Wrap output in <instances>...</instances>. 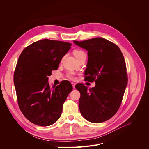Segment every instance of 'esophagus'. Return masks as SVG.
I'll list each match as a JSON object with an SVG mask.
<instances>
[{"label":"esophagus","mask_w":149,"mask_h":149,"mask_svg":"<svg viewBox=\"0 0 149 149\" xmlns=\"http://www.w3.org/2000/svg\"><path fill=\"white\" fill-rule=\"evenodd\" d=\"M72 87L74 89H75V83H72Z\"/></svg>","instance_id":"obj_1"}]
</instances>
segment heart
Here are the masks:
<instances>
[{
	"label": "heart",
	"instance_id": "heart-1",
	"mask_svg": "<svg viewBox=\"0 0 149 149\" xmlns=\"http://www.w3.org/2000/svg\"><path fill=\"white\" fill-rule=\"evenodd\" d=\"M74 54L75 57L79 60L80 57H81L82 56H84L85 53L81 50H75L74 51ZM68 77L70 78V79H75V75L74 72H69L68 74Z\"/></svg>",
	"mask_w": 149,
	"mask_h": 149
}]
</instances>
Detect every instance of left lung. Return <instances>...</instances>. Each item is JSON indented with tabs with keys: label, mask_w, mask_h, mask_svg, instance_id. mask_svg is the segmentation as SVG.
Instances as JSON below:
<instances>
[{
	"label": "left lung",
	"mask_w": 149,
	"mask_h": 149,
	"mask_svg": "<svg viewBox=\"0 0 149 149\" xmlns=\"http://www.w3.org/2000/svg\"><path fill=\"white\" fill-rule=\"evenodd\" d=\"M74 43L88 51L85 79L95 82L89 89L81 83L75 86L80 92V113L91 123L106 121L118 111L127 84L123 55L118 46L104 38Z\"/></svg>",
	"instance_id": "1"
}]
</instances>
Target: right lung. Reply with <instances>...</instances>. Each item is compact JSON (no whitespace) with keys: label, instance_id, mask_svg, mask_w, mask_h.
Here are the masks:
<instances>
[{"label":"right lung","instance_id":"add662e5","mask_svg":"<svg viewBox=\"0 0 149 149\" xmlns=\"http://www.w3.org/2000/svg\"><path fill=\"white\" fill-rule=\"evenodd\" d=\"M71 45L43 39L27 46L19 56L14 74L18 104L23 115L34 124L48 126L61 116L72 86L65 80L51 87L48 76L58 69Z\"/></svg>","mask_w":149,"mask_h":149}]
</instances>
